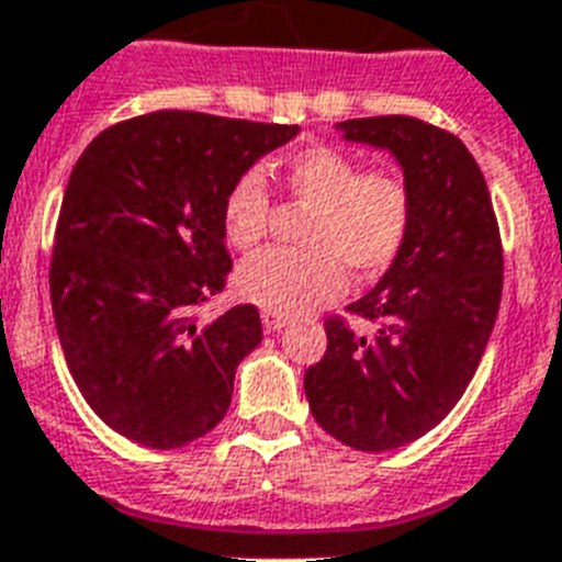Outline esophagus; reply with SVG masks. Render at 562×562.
<instances>
[{
  "mask_svg": "<svg viewBox=\"0 0 562 562\" xmlns=\"http://www.w3.org/2000/svg\"><path fill=\"white\" fill-rule=\"evenodd\" d=\"M291 319L285 314H277V311H262V325H266V331H282Z\"/></svg>",
  "mask_w": 562,
  "mask_h": 562,
  "instance_id": "obj_1",
  "label": "esophagus"
}]
</instances>
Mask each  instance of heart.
<instances>
[{"mask_svg":"<svg viewBox=\"0 0 562 562\" xmlns=\"http://www.w3.org/2000/svg\"><path fill=\"white\" fill-rule=\"evenodd\" d=\"M282 186L308 205L305 251L266 248L239 266L243 300L277 314H303L334 303L346 291V268L374 277L397 259L412 228V193L389 171H362V165L331 145L296 150L282 165ZM271 196L259 171L231 182L223 200L225 239L248 251L266 237Z\"/></svg>","mask_w":562,"mask_h":562,"instance_id":"b5f03b06","label":"heart"}]
</instances>
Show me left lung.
Here are the masks:
<instances>
[{
    "instance_id": "1",
    "label": "left lung",
    "mask_w": 562,
    "mask_h": 562,
    "mask_svg": "<svg viewBox=\"0 0 562 562\" xmlns=\"http://www.w3.org/2000/svg\"><path fill=\"white\" fill-rule=\"evenodd\" d=\"M337 131L397 159L412 228L380 282L348 305L376 331L328 319L305 397L334 440L391 451L431 431L463 397L497 319L503 248L483 171L454 134L414 116H366Z\"/></svg>"
}]
</instances>
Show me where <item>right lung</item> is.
<instances>
[{
    "instance_id": "obj_1",
    "label": "right lung",
    "mask_w": 562,
    "mask_h": 562,
    "mask_svg": "<svg viewBox=\"0 0 562 562\" xmlns=\"http://www.w3.org/2000/svg\"><path fill=\"white\" fill-rule=\"evenodd\" d=\"M300 125L157 111L93 139L70 171L50 257V305L85 403L122 437L179 449L225 417L259 346L254 305L193 317L231 271L223 200Z\"/></svg>"
}]
</instances>
